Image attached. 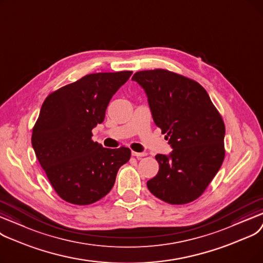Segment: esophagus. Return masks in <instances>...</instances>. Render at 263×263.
Instances as JSON below:
<instances>
[{
    "label": "esophagus",
    "mask_w": 263,
    "mask_h": 263,
    "mask_svg": "<svg viewBox=\"0 0 263 263\" xmlns=\"http://www.w3.org/2000/svg\"><path fill=\"white\" fill-rule=\"evenodd\" d=\"M132 155L133 156H136V157H142V156H146L147 155V153H145V152H135V151H133L132 152Z\"/></svg>",
    "instance_id": "esophagus-1"
}]
</instances>
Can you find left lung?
I'll return each mask as SVG.
<instances>
[{
    "mask_svg": "<svg viewBox=\"0 0 263 263\" xmlns=\"http://www.w3.org/2000/svg\"><path fill=\"white\" fill-rule=\"evenodd\" d=\"M133 80L144 89L156 126L173 148L169 156H155L159 170L147 189L167 203H190L204 193L223 161L222 118L203 87L180 73L141 70Z\"/></svg>",
    "mask_w": 263,
    "mask_h": 263,
    "instance_id": "8db88e82",
    "label": "left lung"
}]
</instances>
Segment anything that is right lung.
Listing matches in <instances>:
<instances>
[{
	"label": "right lung",
	"instance_id": "right-lung-1",
	"mask_svg": "<svg viewBox=\"0 0 263 263\" xmlns=\"http://www.w3.org/2000/svg\"><path fill=\"white\" fill-rule=\"evenodd\" d=\"M133 71L90 73L50 93L32 130V145L55 193L64 201L92 204L115 185L130 149L107 148L92 140L111 97Z\"/></svg>",
	"mask_w": 263,
	"mask_h": 263
}]
</instances>
